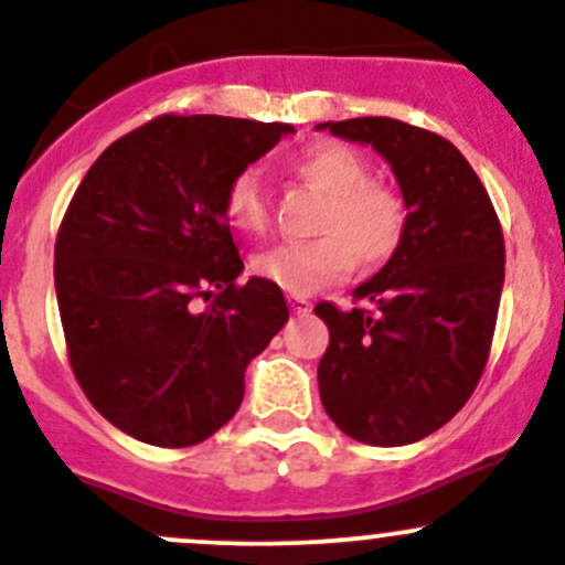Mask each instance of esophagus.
<instances>
[{"label": "esophagus", "instance_id": "obj_1", "mask_svg": "<svg viewBox=\"0 0 565 565\" xmlns=\"http://www.w3.org/2000/svg\"><path fill=\"white\" fill-rule=\"evenodd\" d=\"M290 310H294V316H307L312 310V305L305 296H290Z\"/></svg>", "mask_w": 565, "mask_h": 565}]
</instances>
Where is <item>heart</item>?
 Instances as JSON below:
<instances>
[{
  "mask_svg": "<svg viewBox=\"0 0 565 565\" xmlns=\"http://www.w3.org/2000/svg\"><path fill=\"white\" fill-rule=\"evenodd\" d=\"M294 172L327 194L312 242H282L255 258V275L290 296L343 282L354 264L382 266L404 244L409 205L393 186L371 178V167L343 145H318L296 156ZM225 216L236 231L258 233L269 222V194L255 170H242L225 189Z\"/></svg>",
  "mask_w": 565,
  "mask_h": 565,
  "instance_id": "1",
  "label": "heart"
}]
</instances>
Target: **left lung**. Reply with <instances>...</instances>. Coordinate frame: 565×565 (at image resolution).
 <instances>
[{
	"label": "left lung",
	"mask_w": 565,
	"mask_h": 565,
	"mask_svg": "<svg viewBox=\"0 0 565 565\" xmlns=\"http://www.w3.org/2000/svg\"><path fill=\"white\" fill-rule=\"evenodd\" d=\"M393 167L409 231L351 310L316 305L329 327L321 404L351 439L395 448L443 428L483 376L505 280L489 192L454 142L393 117L321 122Z\"/></svg>",
	"instance_id": "8db88e82"
}]
</instances>
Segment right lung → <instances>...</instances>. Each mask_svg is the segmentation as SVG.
Masks as SVG:
<instances>
[{
	"label": "right lung",
	"instance_id": "obj_1",
	"mask_svg": "<svg viewBox=\"0 0 565 565\" xmlns=\"http://www.w3.org/2000/svg\"><path fill=\"white\" fill-rule=\"evenodd\" d=\"M294 126L161 115L115 139L87 170L54 244L71 371L128 437L189 448L244 398V371L288 321L244 260L225 216L233 175Z\"/></svg>",
	"mask_w": 565,
	"mask_h": 565
}]
</instances>
